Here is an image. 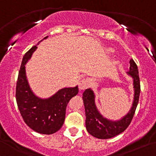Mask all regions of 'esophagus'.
Here are the masks:
<instances>
[{
	"mask_svg": "<svg viewBox=\"0 0 156 156\" xmlns=\"http://www.w3.org/2000/svg\"><path fill=\"white\" fill-rule=\"evenodd\" d=\"M90 84V80L88 78H84V79L80 80L78 83V88L80 90H84L87 89L89 86Z\"/></svg>",
	"mask_w": 156,
	"mask_h": 156,
	"instance_id": "esophagus-1",
	"label": "esophagus"
}]
</instances>
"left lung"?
Wrapping results in <instances>:
<instances>
[{
	"instance_id": "left-lung-1",
	"label": "left lung",
	"mask_w": 156,
	"mask_h": 156,
	"mask_svg": "<svg viewBox=\"0 0 156 156\" xmlns=\"http://www.w3.org/2000/svg\"><path fill=\"white\" fill-rule=\"evenodd\" d=\"M129 64L130 67L126 74L133 80L134 97L130 110L120 119L111 120L104 117L97 109L93 90L89 88L83 91L82 98L85 108L86 128L87 132L94 137L102 140L114 137L125 131L132 121L139 102L140 83L136 63L132 59Z\"/></svg>"
}]
</instances>
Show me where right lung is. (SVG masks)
Segmentation results:
<instances>
[{"label": "right lung", "instance_id": "obj_1", "mask_svg": "<svg viewBox=\"0 0 156 156\" xmlns=\"http://www.w3.org/2000/svg\"><path fill=\"white\" fill-rule=\"evenodd\" d=\"M47 37H45L37 45ZM37 48V45L33 46L22 59L16 83V103L22 119L30 128L39 134H51L62 126L67 103L78 94V87L62 88L48 98L37 97L30 88L25 69L26 64Z\"/></svg>", "mask_w": 156, "mask_h": 156}]
</instances>
